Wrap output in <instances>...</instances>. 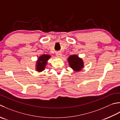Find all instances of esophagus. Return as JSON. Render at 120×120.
<instances>
[{
	"label": "esophagus",
	"mask_w": 120,
	"mask_h": 120,
	"mask_svg": "<svg viewBox=\"0 0 120 120\" xmlns=\"http://www.w3.org/2000/svg\"><path fill=\"white\" fill-rule=\"evenodd\" d=\"M56 55L57 57H62V54L60 52H57L56 53Z\"/></svg>",
	"instance_id": "34e87169"
}]
</instances>
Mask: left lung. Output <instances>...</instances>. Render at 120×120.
<instances>
[{
    "instance_id": "1",
    "label": "left lung",
    "mask_w": 120,
    "mask_h": 120,
    "mask_svg": "<svg viewBox=\"0 0 120 120\" xmlns=\"http://www.w3.org/2000/svg\"><path fill=\"white\" fill-rule=\"evenodd\" d=\"M68 61L70 66L75 71H80L83 66V63L82 59H80L75 55L69 56L68 58Z\"/></svg>"
}]
</instances>
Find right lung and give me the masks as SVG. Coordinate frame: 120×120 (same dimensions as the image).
Listing matches in <instances>:
<instances>
[{
    "label": "right lung",
    "mask_w": 120,
    "mask_h": 120,
    "mask_svg": "<svg viewBox=\"0 0 120 120\" xmlns=\"http://www.w3.org/2000/svg\"><path fill=\"white\" fill-rule=\"evenodd\" d=\"M50 57V56L49 55H43L39 57L37 63L36 70L38 71H41L45 69L46 64L47 63V60Z\"/></svg>",
    "instance_id": "1"
}]
</instances>
